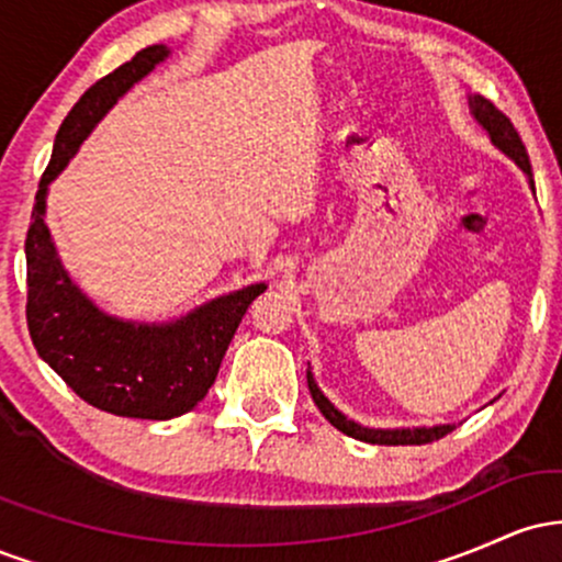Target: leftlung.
<instances>
[{
  "mask_svg": "<svg viewBox=\"0 0 562 562\" xmlns=\"http://www.w3.org/2000/svg\"><path fill=\"white\" fill-rule=\"evenodd\" d=\"M468 105H470V115L475 119V124H479L483 132L488 134V139H492V145L496 147V150H502L509 160H515V166L526 173L528 184H531V190H533V173H531V164H528L526 147H524V142H520L518 132H515V126L509 124L507 115L502 111H496L492 102L481 94L468 97ZM306 380H308V391H312L314 404L319 406L322 415H325L327 420H330L335 428L340 430V434L359 438V441L389 443V447H398V443H402L404 447V443H430V441H436V438H443L454 430V425H434V428H425V425L423 428H367V425L353 423L351 417H346L344 412H340L338 406H335L330 398L319 391L312 370H306Z\"/></svg>",
  "mask_w": 562,
  "mask_h": 562,
  "instance_id": "1",
  "label": "left lung"
}]
</instances>
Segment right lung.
Instances as JSON below:
<instances>
[{
    "instance_id": "obj_1",
    "label": "right lung",
    "mask_w": 562,
    "mask_h": 562,
    "mask_svg": "<svg viewBox=\"0 0 562 562\" xmlns=\"http://www.w3.org/2000/svg\"><path fill=\"white\" fill-rule=\"evenodd\" d=\"M169 55L166 44L139 49L81 94L55 137L53 160L38 182L25 237V319L38 357L87 404L137 420H171L203 402L237 325L267 290V282H256L211 299L179 319L134 322L102 312L57 256L44 222L49 184L115 102Z\"/></svg>"
}]
</instances>
